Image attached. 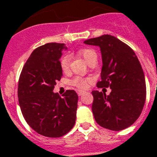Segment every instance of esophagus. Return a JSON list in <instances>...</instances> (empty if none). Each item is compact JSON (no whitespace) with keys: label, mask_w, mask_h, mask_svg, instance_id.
<instances>
[{"label":"esophagus","mask_w":157,"mask_h":157,"mask_svg":"<svg viewBox=\"0 0 157 157\" xmlns=\"http://www.w3.org/2000/svg\"><path fill=\"white\" fill-rule=\"evenodd\" d=\"M77 94H78L79 96H81L83 94H85V91L84 90H77Z\"/></svg>","instance_id":"1"}]
</instances>
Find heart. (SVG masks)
<instances>
[{
  "instance_id": "obj_1",
  "label": "heart",
  "mask_w": 157,
  "mask_h": 157,
  "mask_svg": "<svg viewBox=\"0 0 157 157\" xmlns=\"http://www.w3.org/2000/svg\"><path fill=\"white\" fill-rule=\"evenodd\" d=\"M79 54L81 55V57H83L84 60L88 63L90 60L93 58V57H96L97 55L95 53L94 50L90 49V48H86V49H81L79 51ZM70 61H71V56L69 54L63 55L61 60H60V67L63 71H67L69 69V66H70ZM91 81V79L89 78H81L79 76H76L71 81V84L75 86L81 88V89H85L88 86L89 83Z\"/></svg>"
}]
</instances>
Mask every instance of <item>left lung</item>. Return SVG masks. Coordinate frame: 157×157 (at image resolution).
Segmentation results:
<instances>
[{
  "label": "left lung",
  "instance_id": "left-lung-1",
  "mask_svg": "<svg viewBox=\"0 0 157 157\" xmlns=\"http://www.w3.org/2000/svg\"><path fill=\"white\" fill-rule=\"evenodd\" d=\"M84 43L100 48L102 69L97 86L111 89L109 95L92 91L95 121L113 131L128 128L138 118L146 100L145 76L139 60L130 47L109 34Z\"/></svg>",
  "mask_w": 157,
  "mask_h": 157
}]
</instances>
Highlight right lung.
Returning a JSON list of instances; mask_svg holds the SVG:
<instances>
[{
  "label": "right lung",
  "instance_id": "right-lung-1",
  "mask_svg": "<svg viewBox=\"0 0 157 157\" xmlns=\"http://www.w3.org/2000/svg\"><path fill=\"white\" fill-rule=\"evenodd\" d=\"M64 44L50 43L31 53L20 74L18 98L27 124L39 134L60 137L67 133L76 123L78 95L69 90L61 97L53 92L63 76L60 59Z\"/></svg>",
  "mask_w": 157,
  "mask_h": 157
}]
</instances>
